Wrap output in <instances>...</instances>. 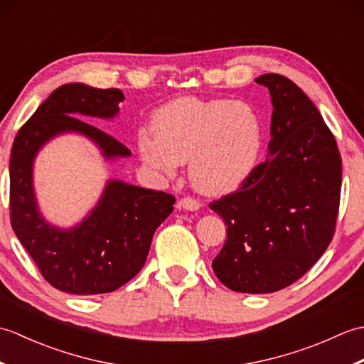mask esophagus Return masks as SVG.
Returning a JSON list of instances; mask_svg holds the SVG:
<instances>
[{"label": "esophagus", "instance_id": "1", "mask_svg": "<svg viewBox=\"0 0 364 364\" xmlns=\"http://www.w3.org/2000/svg\"><path fill=\"white\" fill-rule=\"evenodd\" d=\"M178 205H180V208H183V210H188V211H197L200 208V203L197 198L194 197H183L180 202H178Z\"/></svg>", "mask_w": 364, "mask_h": 364}]
</instances>
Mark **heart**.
Segmentation results:
<instances>
[{"label": "heart", "instance_id": "b5f03b06", "mask_svg": "<svg viewBox=\"0 0 364 364\" xmlns=\"http://www.w3.org/2000/svg\"><path fill=\"white\" fill-rule=\"evenodd\" d=\"M154 134H139V151L151 168L173 175L189 161L192 183L210 194L237 188L261 158L264 128L250 105L233 100L178 98L153 117Z\"/></svg>", "mask_w": 364, "mask_h": 364}]
</instances>
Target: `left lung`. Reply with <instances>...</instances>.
Segmentation results:
<instances>
[{
  "label": "left lung",
  "instance_id": "1",
  "mask_svg": "<svg viewBox=\"0 0 364 364\" xmlns=\"http://www.w3.org/2000/svg\"><path fill=\"white\" fill-rule=\"evenodd\" d=\"M255 81L272 97L269 158L210 203L227 225L213 269L231 291L266 294L297 282L331 242L343 168L335 136L297 84L277 73Z\"/></svg>",
  "mask_w": 364,
  "mask_h": 364
}]
</instances>
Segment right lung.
<instances>
[{"instance_id":"obj_1","label":"right lung","mask_w":364,"mask_h":364,"mask_svg":"<svg viewBox=\"0 0 364 364\" xmlns=\"http://www.w3.org/2000/svg\"><path fill=\"white\" fill-rule=\"evenodd\" d=\"M123 100L120 89L64 84L37 107L12 145L14 233L45 280L76 296L112 292L128 283L145 264L154 231L173 211V196L115 180L107 181L94 211L75 228L51 227L37 210L33 162L51 137L73 131L92 139L107 159L129 156L131 151L117 139L76 117L112 119Z\"/></svg>"}]
</instances>
